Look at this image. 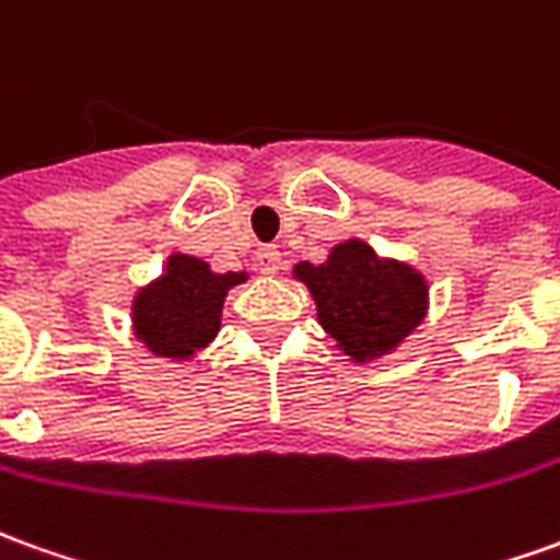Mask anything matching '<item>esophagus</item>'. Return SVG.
Wrapping results in <instances>:
<instances>
[{
  "mask_svg": "<svg viewBox=\"0 0 560 560\" xmlns=\"http://www.w3.org/2000/svg\"><path fill=\"white\" fill-rule=\"evenodd\" d=\"M257 260H260V269L264 272H279L281 269V248L279 245H264L257 252Z\"/></svg>",
  "mask_w": 560,
  "mask_h": 560,
  "instance_id": "esophagus-1",
  "label": "esophagus"
}]
</instances>
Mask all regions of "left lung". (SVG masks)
Segmentation results:
<instances>
[{
    "label": "left lung",
    "instance_id": "left-lung-1",
    "mask_svg": "<svg viewBox=\"0 0 560 560\" xmlns=\"http://www.w3.org/2000/svg\"><path fill=\"white\" fill-rule=\"evenodd\" d=\"M318 320L351 361L388 354L416 330L428 312V284L412 267L378 260L366 242L336 245L327 264H300Z\"/></svg>",
    "mask_w": 560,
    "mask_h": 560
}]
</instances>
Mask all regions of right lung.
<instances>
[{"mask_svg": "<svg viewBox=\"0 0 560 560\" xmlns=\"http://www.w3.org/2000/svg\"><path fill=\"white\" fill-rule=\"evenodd\" d=\"M245 272L218 276L206 260L172 254L163 279L144 288L132 303L136 336L158 358H190L221 330V308L233 284Z\"/></svg>", "mask_w": 560, "mask_h": 560, "instance_id": "1", "label": "right lung"}]
</instances>
